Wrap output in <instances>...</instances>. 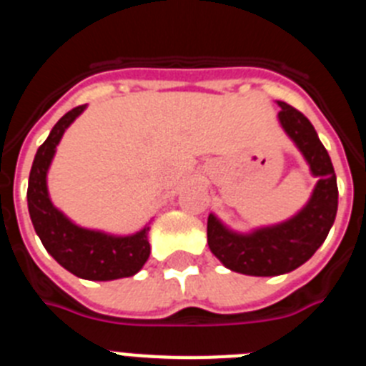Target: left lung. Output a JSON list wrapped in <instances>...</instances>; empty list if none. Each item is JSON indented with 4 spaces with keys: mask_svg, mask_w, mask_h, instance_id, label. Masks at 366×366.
I'll list each match as a JSON object with an SVG mask.
<instances>
[{
    "mask_svg": "<svg viewBox=\"0 0 366 366\" xmlns=\"http://www.w3.org/2000/svg\"><path fill=\"white\" fill-rule=\"evenodd\" d=\"M279 121L306 163L317 185L308 203L293 218L253 232H234L214 214L207 219V242L212 254L227 269L251 277L290 273L313 257L326 240L337 214V179L328 152L319 141L312 122L299 109L277 100Z\"/></svg>",
    "mask_w": 366,
    "mask_h": 366,
    "instance_id": "1",
    "label": "left lung"
}]
</instances>
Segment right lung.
Instances as JSON below:
<instances>
[{
  "label": "right lung",
  "instance_id": "right-lung-1",
  "mask_svg": "<svg viewBox=\"0 0 366 366\" xmlns=\"http://www.w3.org/2000/svg\"><path fill=\"white\" fill-rule=\"evenodd\" d=\"M86 109V104L67 112L53 126L49 137L38 148L29 174L27 203L34 231L47 253L69 273L86 280H115L132 277L150 257L148 231L144 227L130 236H115L84 229L58 211L47 190V170L58 143L71 122Z\"/></svg>",
  "mask_w": 366,
  "mask_h": 366
}]
</instances>
